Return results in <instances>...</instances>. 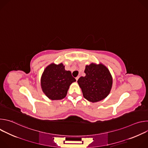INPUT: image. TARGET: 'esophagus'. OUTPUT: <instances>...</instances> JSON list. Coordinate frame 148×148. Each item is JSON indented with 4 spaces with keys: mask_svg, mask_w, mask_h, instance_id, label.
Segmentation results:
<instances>
[{
    "mask_svg": "<svg viewBox=\"0 0 148 148\" xmlns=\"http://www.w3.org/2000/svg\"><path fill=\"white\" fill-rule=\"evenodd\" d=\"M79 76H77V77H76V78H75V79H76V81H77V80H78V78H79Z\"/></svg>",
    "mask_w": 148,
    "mask_h": 148,
    "instance_id": "1",
    "label": "esophagus"
}]
</instances>
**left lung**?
Returning <instances> with one entry per match:
<instances>
[{"label":"left lung","mask_w":148,"mask_h":148,"mask_svg":"<svg viewBox=\"0 0 148 148\" xmlns=\"http://www.w3.org/2000/svg\"><path fill=\"white\" fill-rule=\"evenodd\" d=\"M85 77L77 81L84 97L92 102L99 101L110 94L112 78L108 69L102 64H91L86 66Z\"/></svg>","instance_id":"obj_1"}]
</instances>
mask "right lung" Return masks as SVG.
Masks as SVG:
<instances>
[{
    "label": "right lung",
    "instance_id": "obj_1",
    "mask_svg": "<svg viewBox=\"0 0 148 148\" xmlns=\"http://www.w3.org/2000/svg\"><path fill=\"white\" fill-rule=\"evenodd\" d=\"M76 79L70 71H66L62 63L51 64L44 71L41 78V86L44 93L51 100L64 98L70 84Z\"/></svg>",
    "mask_w": 148,
    "mask_h": 148
}]
</instances>
